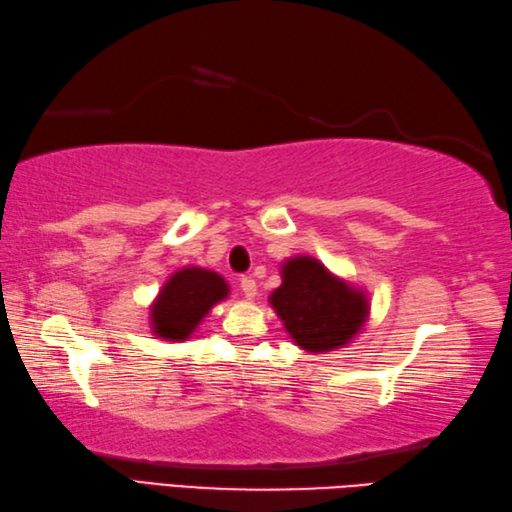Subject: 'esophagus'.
Wrapping results in <instances>:
<instances>
[{
	"instance_id": "esophagus-1",
	"label": "esophagus",
	"mask_w": 512,
	"mask_h": 512,
	"mask_svg": "<svg viewBox=\"0 0 512 512\" xmlns=\"http://www.w3.org/2000/svg\"><path fill=\"white\" fill-rule=\"evenodd\" d=\"M241 289H243L247 300H254L256 298V280L254 278H249V276L241 278Z\"/></svg>"
}]
</instances>
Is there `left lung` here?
<instances>
[{
	"mask_svg": "<svg viewBox=\"0 0 512 512\" xmlns=\"http://www.w3.org/2000/svg\"><path fill=\"white\" fill-rule=\"evenodd\" d=\"M269 302L293 342L309 352L350 344L370 311L366 293L333 276L313 256H295L282 265V285Z\"/></svg>",
	"mask_w": 512,
	"mask_h": 512,
	"instance_id": "8db88e82",
	"label": "left lung"
}]
</instances>
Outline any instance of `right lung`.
<instances>
[{"mask_svg": "<svg viewBox=\"0 0 512 512\" xmlns=\"http://www.w3.org/2000/svg\"><path fill=\"white\" fill-rule=\"evenodd\" d=\"M230 287L217 271L184 267L166 280L151 306V328L155 337L168 342H186L203 317L217 302L225 300Z\"/></svg>", "mask_w": 512, "mask_h": 512, "instance_id": "add662e5", "label": "right lung"}]
</instances>
